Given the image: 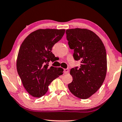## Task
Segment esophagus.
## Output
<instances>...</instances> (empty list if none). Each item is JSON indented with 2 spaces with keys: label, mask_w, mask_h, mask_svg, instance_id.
I'll return each mask as SVG.
<instances>
[{
  "label": "esophagus",
  "mask_w": 122,
  "mask_h": 122,
  "mask_svg": "<svg viewBox=\"0 0 122 122\" xmlns=\"http://www.w3.org/2000/svg\"><path fill=\"white\" fill-rule=\"evenodd\" d=\"M68 72H69V69L68 68H65V69H64V73H65V74L68 73Z\"/></svg>",
  "instance_id": "esophagus-1"
}]
</instances>
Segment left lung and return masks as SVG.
Here are the masks:
<instances>
[{"mask_svg": "<svg viewBox=\"0 0 122 122\" xmlns=\"http://www.w3.org/2000/svg\"><path fill=\"white\" fill-rule=\"evenodd\" d=\"M66 38L75 61H81L80 67L72 68L73 77L68 87L79 98H88L98 90L107 72V55L100 38L93 31L85 29H68Z\"/></svg>", "mask_w": 122, "mask_h": 122, "instance_id": "left-lung-1", "label": "left lung"}]
</instances>
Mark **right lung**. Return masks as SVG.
<instances>
[{"instance_id":"right-lung-1","label":"right lung","mask_w":122,"mask_h":122,"mask_svg":"<svg viewBox=\"0 0 122 122\" xmlns=\"http://www.w3.org/2000/svg\"><path fill=\"white\" fill-rule=\"evenodd\" d=\"M65 32V29H39L29 34L20 46L17 71L24 87L34 97L44 96L51 82L63 74V68L50 67L49 62L55 61L52 48Z\"/></svg>"}]
</instances>
